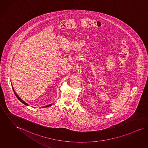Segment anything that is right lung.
I'll use <instances>...</instances> for the list:
<instances>
[{
	"label": "right lung",
	"mask_w": 148,
	"mask_h": 148,
	"mask_svg": "<svg viewBox=\"0 0 148 148\" xmlns=\"http://www.w3.org/2000/svg\"><path fill=\"white\" fill-rule=\"evenodd\" d=\"M12 89H13V90H14V94H15V95L16 96L17 98H18V99L21 101V102H22V103L23 104H25V105H27V106H28V104L27 103H26L25 101H24L23 100H22V99H21V98H20L19 97H18V95H17V94L16 92H15V90L14 89V88H13V87L12 86ZM51 104H50V105H47V106H43V108H47V107H49L50 106H51Z\"/></svg>",
	"instance_id": "right-lung-1"
}]
</instances>
